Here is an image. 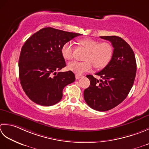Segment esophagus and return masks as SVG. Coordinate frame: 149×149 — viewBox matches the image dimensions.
Segmentation results:
<instances>
[{
    "instance_id": "obj_1",
    "label": "esophagus",
    "mask_w": 149,
    "mask_h": 149,
    "mask_svg": "<svg viewBox=\"0 0 149 149\" xmlns=\"http://www.w3.org/2000/svg\"><path fill=\"white\" fill-rule=\"evenodd\" d=\"M81 77H82V76L78 75V74H76L75 78H76V79H77V80H78V79H80V78H81Z\"/></svg>"
}]
</instances>
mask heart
<instances>
[{"label": "heart", "mask_w": 149, "mask_h": 149, "mask_svg": "<svg viewBox=\"0 0 149 149\" xmlns=\"http://www.w3.org/2000/svg\"><path fill=\"white\" fill-rule=\"evenodd\" d=\"M79 44L87 51L84 58L85 61L72 62L68 66L69 71L77 74L90 71L93 68V64L96 69L104 68L110 62L113 57V47L108 42L99 43L93 39L84 38L79 41ZM72 52L73 47L71 42H66L62 46V55L65 60H71L72 58Z\"/></svg>", "instance_id": "b5f03b06"}]
</instances>
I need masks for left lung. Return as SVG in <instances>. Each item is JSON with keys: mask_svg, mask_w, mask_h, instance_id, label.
I'll use <instances>...</instances> for the list:
<instances>
[{"mask_svg": "<svg viewBox=\"0 0 149 149\" xmlns=\"http://www.w3.org/2000/svg\"><path fill=\"white\" fill-rule=\"evenodd\" d=\"M100 38L111 42L113 55L110 62L96 73L101 80L87 75L90 86L84 90V97L90 107L106 111L116 107L126 98L134 84L137 68L134 51L123 38L117 36Z\"/></svg>", "mask_w": 149, "mask_h": 149, "instance_id": "obj_1", "label": "left lung"}]
</instances>
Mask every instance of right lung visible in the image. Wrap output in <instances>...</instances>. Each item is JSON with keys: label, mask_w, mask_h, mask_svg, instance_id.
<instances>
[{"label": "right lung", "mask_w": 149, "mask_h": 149, "mask_svg": "<svg viewBox=\"0 0 149 149\" xmlns=\"http://www.w3.org/2000/svg\"><path fill=\"white\" fill-rule=\"evenodd\" d=\"M79 35L45 28L26 41L19 60V78L24 91L33 102L43 106L56 104L62 98L63 88L74 82L72 71H56L66 66L62 46Z\"/></svg>", "instance_id": "right-lung-1"}]
</instances>
